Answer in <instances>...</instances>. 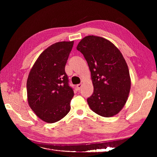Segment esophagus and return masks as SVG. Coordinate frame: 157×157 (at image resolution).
I'll use <instances>...</instances> for the list:
<instances>
[{
	"mask_svg": "<svg viewBox=\"0 0 157 157\" xmlns=\"http://www.w3.org/2000/svg\"><path fill=\"white\" fill-rule=\"evenodd\" d=\"M82 84H78L77 85V88L78 90H80V88H82Z\"/></svg>",
	"mask_w": 157,
	"mask_h": 157,
	"instance_id": "obj_1",
	"label": "esophagus"
}]
</instances>
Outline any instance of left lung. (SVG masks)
<instances>
[{
	"label": "left lung",
	"mask_w": 157,
	"mask_h": 157,
	"mask_svg": "<svg viewBox=\"0 0 157 157\" xmlns=\"http://www.w3.org/2000/svg\"><path fill=\"white\" fill-rule=\"evenodd\" d=\"M77 49L91 72L94 92L87 99L90 108L101 117L116 115L126 104L131 88L129 69L122 53L111 41L94 35L83 38Z\"/></svg>",
	"instance_id": "obj_1"
}]
</instances>
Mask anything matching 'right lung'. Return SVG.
I'll return each mask as SVG.
<instances>
[{"instance_id": "add662e5", "label": "right lung", "mask_w": 157, "mask_h": 157, "mask_svg": "<svg viewBox=\"0 0 157 157\" xmlns=\"http://www.w3.org/2000/svg\"><path fill=\"white\" fill-rule=\"evenodd\" d=\"M74 41L56 42L39 56L27 80V101L42 121L54 123L69 112L74 92L69 86L65 66Z\"/></svg>"}]
</instances>
